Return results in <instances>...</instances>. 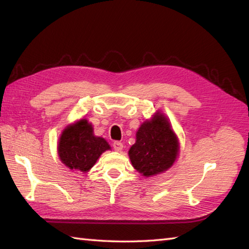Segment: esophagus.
<instances>
[{
	"instance_id": "esophagus-1",
	"label": "esophagus",
	"mask_w": 249,
	"mask_h": 249,
	"mask_svg": "<svg viewBox=\"0 0 249 249\" xmlns=\"http://www.w3.org/2000/svg\"><path fill=\"white\" fill-rule=\"evenodd\" d=\"M112 145H113L114 151H116V152H121L122 150H123V143L120 141H114Z\"/></svg>"
}]
</instances>
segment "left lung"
Returning a JSON list of instances; mask_svg holds the SVG:
<instances>
[{
  "mask_svg": "<svg viewBox=\"0 0 249 249\" xmlns=\"http://www.w3.org/2000/svg\"><path fill=\"white\" fill-rule=\"evenodd\" d=\"M179 144L165 115L157 112L141 124L128 151L131 165L144 177L167 171L178 158Z\"/></svg>",
  "mask_w": 249,
  "mask_h": 249,
  "instance_id": "obj_1",
  "label": "left lung"
}]
</instances>
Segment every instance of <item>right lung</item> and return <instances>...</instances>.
Masks as SVG:
<instances>
[{
	"instance_id": "1",
	"label": "right lung",
	"mask_w": 249,
	"mask_h": 249,
	"mask_svg": "<svg viewBox=\"0 0 249 249\" xmlns=\"http://www.w3.org/2000/svg\"><path fill=\"white\" fill-rule=\"evenodd\" d=\"M111 147L102 137L93 134L92 124L79 120L63 130L57 144L61 161L70 169L88 172L99 156Z\"/></svg>"
}]
</instances>
